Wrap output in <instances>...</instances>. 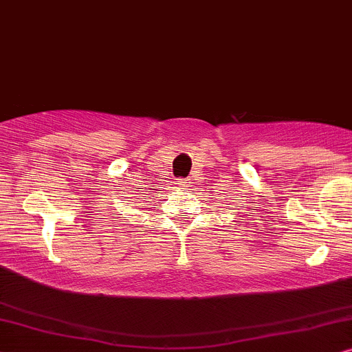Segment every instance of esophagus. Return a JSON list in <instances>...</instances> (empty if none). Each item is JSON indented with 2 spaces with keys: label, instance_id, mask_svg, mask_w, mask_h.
Returning a JSON list of instances; mask_svg holds the SVG:
<instances>
[{
  "label": "esophagus",
  "instance_id": "34e87169",
  "mask_svg": "<svg viewBox=\"0 0 352 352\" xmlns=\"http://www.w3.org/2000/svg\"><path fill=\"white\" fill-rule=\"evenodd\" d=\"M188 184H190V182L188 180H182V179H179V182H177V185H179V186H182V188H185V186H188Z\"/></svg>",
  "mask_w": 352,
  "mask_h": 352
}]
</instances>
